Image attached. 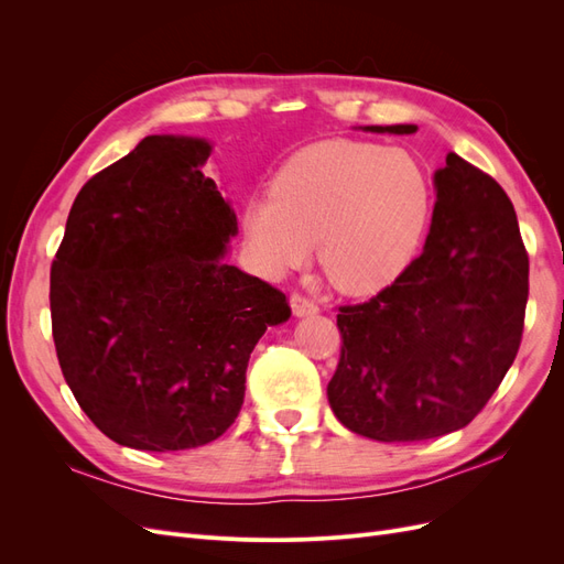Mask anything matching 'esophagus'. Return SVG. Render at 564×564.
I'll return each instance as SVG.
<instances>
[{"label":"esophagus","mask_w":564,"mask_h":564,"mask_svg":"<svg viewBox=\"0 0 564 564\" xmlns=\"http://www.w3.org/2000/svg\"><path fill=\"white\" fill-rule=\"evenodd\" d=\"M292 311L296 317H308V315H315L319 308L313 299L303 294H292Z\"/></svg>","instance_id":"1"}]
</instances>
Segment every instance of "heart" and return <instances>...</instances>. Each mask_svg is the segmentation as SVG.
I'll list each match as a JSON object with an SVG mask.
<instances>
[{
  "instance_id": "heart-1",
  "label": "heart",
  "mask_w": 564,
  "mask_h": 564,
  "mask_svg": "<svg viewBox=\"0 0 564 564\" xmlns=\"http://www.w3.org/2000/svg\"><path fill=\"white\" fill-rule=\"evenodd\" d=\"M429 218V183L402 150L360 141L303 148L245 212L249 251L268 275L317 261L346 294L388 284L412 259Z\"/></svg>"
}]
</instances>
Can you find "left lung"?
I'll list each match as a JSON object with an SVG mask.
<instances>
[{"label": "left lung", "mask_w": 564, "mask_h": 564, "mask_svg": "<svg viewBox=\"0 0 564 564\" xmlns=\"http://www.w3.org/2000/svg\"><path fill=\"white\" fill-rule=\"evenodd\" d=\"M435 187L419 259L377 296L338 305L336 315L340 357L329 404L348 431L379 442L464 429L501 386L522 340L529 256L513 202L456 152L435 172Z\"/></svg>", "instance_id": "left-lung-1"}]
</instances>
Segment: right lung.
<instances>
[{"label": "right lung", "mask_w": 564, "mask_h": 564, "mask_svg": "<svg viewBox=\"0 0 564 564\" xmlns=\"http://www.w3.org/2000/svg\"><path fill=\"white\" fill-rule=\"evenodd\" d=\"M212 145L145 135L84 183L51 265V332L75 400L117 445L202 447L245 402L247 365L286 296L224 261L230 204Z\"/></svg>", "instance_id": "1"}]
</instances>
